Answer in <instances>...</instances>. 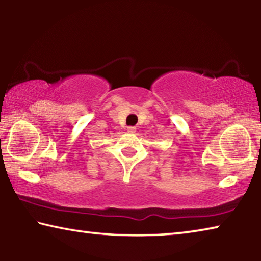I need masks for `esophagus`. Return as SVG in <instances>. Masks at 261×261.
<instances>
[{
  "instance_id": "1",
  "label": "esophagus",
  "mask_w": 261,
  "mask_h": 261,
  "mask_svg": "<svg viewBox=\"0 0 261 261\" xmlns=\"http://www.w3.org/2000/svg\"><path fill=\"white\" fill-rule=\"evenodd\" d=\"M127 132H130V134H135L136 127L135 126H129V127H127Z\"/></svg>"
}]
</instances>
